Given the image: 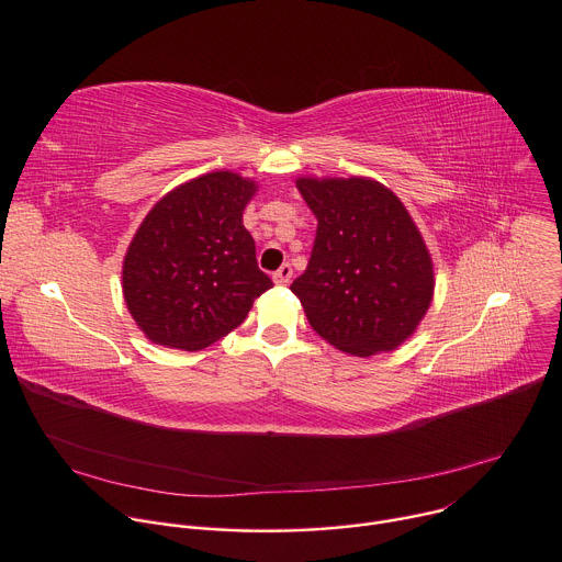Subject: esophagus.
I'll use <instances>...</instances> for the list:
<instances>
[{
	"label": "esophagus",
	"instance_id": "esophagus-1",
	"mask_svg": "<svg viewBox=\"0 0 562 562\" xmlns=\"http://www.w3.org/2000/svg\"><path fill=\"white\" fill-rule=\"evenodd\" d=\"M292 281V266L290 262H283V266L274 272V283L277 285H288Z\"/></svg>",
	"mask_w": 562,
	"mask_h": 562
}]
</instances>
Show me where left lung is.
I'll use <instances>...</instances> for the list:
<instances>
[{
    "label": "left lung",
    "mask_w": 562,
    "mask_h": 562,
    "mask_svg": "<svg viewBox=\"0 0 562 562\" xmlns=\"http://www.w3.org/2000/svg\"><path fill=\"white\" fill-rule=\"evenodd\" d=\"M317 234L290 290L340 351L397 349L431 306L434 262L400 196L370 179H300Z\"/></svg>",
    "instance_id": "1"
}]
</instances>
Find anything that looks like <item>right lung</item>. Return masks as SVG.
I'll return each instance as SVG.
<instances>
[{"instance_id":"obj_1","label":"right lung","mask_w":562,"mask_h":562,"mask_svg":"<svg viewBox=\"0 0 562 562\" xmlns=\"http://www.w3.org/2000/svg\"><path fill=\"white\" fill-rule=\"evenodd\" d=\"M256 183L234 172L192 179L149 211L128 245L122 290L156 345L204 349L240 326L272 288L243 224Z\"/></svg>"}]
</instances>
